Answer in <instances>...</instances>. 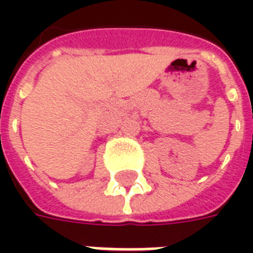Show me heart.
Masks as SVG:
<instances>
[{
    "mask_svg": "<svg viewBox=\"0 0 253 253\" xmlns=\"http://www.w3.org/2000/svg\"><path fill=\"white\" fill-rule=\"evenodd\" d=\"M62 143L63 142H61V138H59L58 143H54V145H57V148L54 146V154H55V157H57L58 163H59L61 167H67V165H69V160L70 159H69V156H67L66 152L62 149ZM34 156H35V159L43 165L44 169L48 170V172H51V165H50L51 163L48 161V157H47L46 154L41 153V152H34Z\"/></svg>",
    "mask_w": 253,
    "mask_h": 253,
    "instance_id": "1",
    "label": "heart"
}]
</instances>
